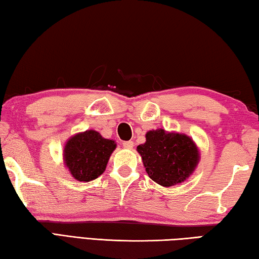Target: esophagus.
<instances>
[{
  "label": "esophagus",
  "instance_id": "obj_1",
  "mask_svg": "<svg viewBox=\"0 0 259 259\" xmlns=\"http://www.w3.org/2000/svg\"><path fill=\"white\" fill-rule=\"evenodd\" d=\"M122 145H123V147H124L125 149H133L134 146H135L134 141H123Z\"/></svg>",
  "mask_w": 259,
  "mask_h": 259
}]
</instances>
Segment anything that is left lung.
I'll use <instances>...</instances> for the list:
<instances>
[{"label":"left lung","mask_w":259,"mask_h":259,"mask_svg":"<svg viewBox=\"0 0 259 259\" xmlns=\"http://www.w3.org/2000/svg\"><path fill=\"white\" fill-rule=\"evenodd\" d=\"M147 174L159 185L173 186L184 182L199 163V151L190 137L163 129L148 131L146 143L137 147Z\"/></svg>","instance_id":"left-lung-1"}]
</instances>
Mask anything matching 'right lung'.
I'll return each instance as SVG.
<instances>
[{
    "instance_id": "1",
    "label": "right lung",
    "mask_w": 259,
    "mask_h": 259,
    "mask_svg": "<svg viewBox=\"0 0 259 259\" xmlns=\"http://www.w3.org/2000/svg\"><path fill=\"white\" fill-rule=\"evenodd\" d=\"M116 145L98 131L88 130L72 137L64 149L65 164L75 180L90 182L103 173Z\"/></svg>"
}]
</instances>
